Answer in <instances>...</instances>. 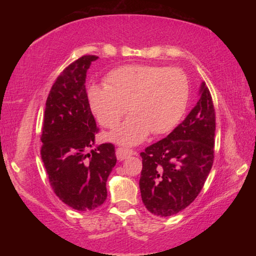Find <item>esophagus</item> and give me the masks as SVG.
Segmentation results:
<instances>
[{"instance_id":"34e87169","label":"esophagus","mask_w":256,"mask_h":256,"mask_svg":"<svg viewBox=\"0 0 256 256\" xmlns=\"http://www.w3.org/2000/svg\"><path fill=\"white\" fill-rule=\"evenodd\" d=\"M136 154L133 150H130V149H125V148H118L116 149V157L120 160V162H122V160L128 158L130 156H133Z\"/></svg>"}]
</instances>
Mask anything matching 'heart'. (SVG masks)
Returning <instances> with one entry per match:
<instances>
[{"mask_svg": "<svg viewBox=\"0 0 256 256\" xmlns=\"http://www.w3.org/2000/svg\"><path fill=\"white\" fill-rule=\"evenodd\" d=\"M86 96L98 122L108 128L118 126L130 106L133 115L108 138L132 146L151 132L162 136L178 125L188 108L190 86L178 68L130 64L108 73L104 86H90Z\"/></svg>", "mask_w": 256, "mask_h": 256, "instance_id": "heart-1", "label": "heart"}]
</instances>
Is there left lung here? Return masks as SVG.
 <instances>
[{
  "label": "left lung",
  "instance_id": "1",
  "mask_svg": "<svg viewBox=\"0 0 256 256\" xmlns=\"http://www.w3.org/2000/svg\"><path fill=\"white\" fill-rule=\"evenodd\" d=\"M174 131L141 152V198L151 214L170 216L201 192L214 164L216 115L209 89Z\"/></svg>",
  "mask_w": 256,
  "mask_h": 256
}]
</instances>
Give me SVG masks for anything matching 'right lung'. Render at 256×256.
<instances>
[{
	"instance_id": "obj_1",
	"label": "right lung",
	"mask_w": 256,
	"mask_h": 256,
	"mask_svg": "<svg viewBox=\"0 0 256 256\" xmlns=\"http://www.w3.org/2000/svg\"><path fill=\"white\" fill-rule=\"evenodd\" d=\"M98 56L84 55L58 76L46 100L42 160L60 200L78 211L102 206L116 164L112 144L94 146L98 132L86 92V71Z\"/></svg>"
}]
</instances>
